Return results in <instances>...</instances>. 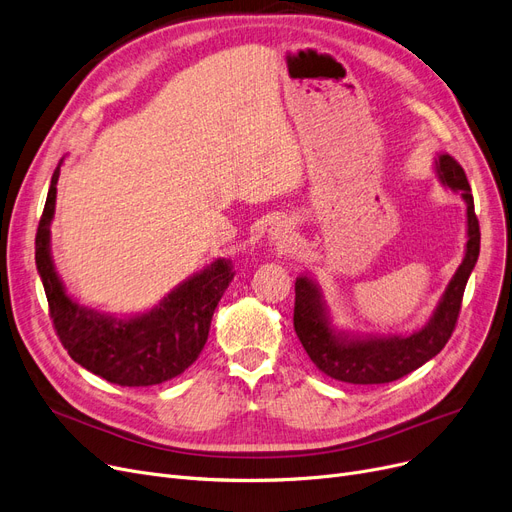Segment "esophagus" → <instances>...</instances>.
I'll return each instance as SVG.
<instances>
[{
    "mask_svg": "<svg viewBox=\"0 0 512 512\" xmlns=\"http://www.w3.org/2000/svg\"><path fill=\"white\" fill-rule=\"evenodd\" d=\"M268 240H270V244H274L276 249H282V251L293 249L295 247V226L288 219L278 221V224H274L270 228Z\"/></svg>",
    "mask_w": 512,
    "mask_h": 512,
    "instance_id": "obj_1",
    "label": "esophagus"
}]
</instances>
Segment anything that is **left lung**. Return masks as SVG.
Masks as SVG:
<instances>
[{
	"mask_svg": "<svg viewBox=\"0 0 512 512\" xmlns=\"http://www.w3.org/2000/svg\"><path fill=\"white\" fill-rule=\"evenodd\" d=\"M437 180L460 192L466 205V249L429 322L408 335H360L332 324L322 288L307 274L295 282V332L309 360L326 376L353 385H381L402 379L446 347L452 337L464 286L479 257V221L469 180L460 163L448 152L435 159Z\"/></svg>",
	"mask_w": 512,
	"mask_h": 512,
	"instance_id": "obj_1",
	"label": "left lung"
}]
</instances>
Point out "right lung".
<instances>
[{
    "label": "right lung",
    "mask_w": 512,
    "mask_h": 512,
    "mask_svg": "<svg viewBox=\"0 0 512 512\" xmlns=\"http://www.w3.org/2000/svg\"><path fill=\"white\" fill-rule=\"evenodd\" d=\"M60 165L35 236L37 272L60 343L77 364L108 383L150 387L175 379L196 362L207 343L213 311L234 278L232 261L219 257L205 265L144 314L119 318L79 305L66 293L50 249Z\"/></svg>",
    "instance_id": "obj_1"
}]
</instances>
